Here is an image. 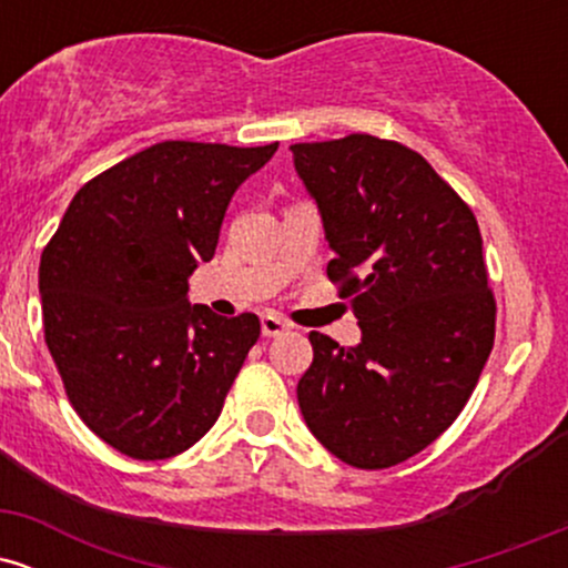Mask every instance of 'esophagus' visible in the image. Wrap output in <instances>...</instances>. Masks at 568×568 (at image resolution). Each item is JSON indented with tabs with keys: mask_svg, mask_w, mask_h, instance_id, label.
<instances>
[{
	"mask_svg": "<svg viewBox=\"0 0 568 568\" xmlns=\"http://www.w3.org/2000/svg\"><path fill=\"white\" fill-rule=\"evenodd\" d=\"M288 331V323L277 315H262V334L264 336H283Z\"/></svg>",
	"mask_w": 568,
	"mask_h": 568,
	"instance_id": "esophagus-1",
	"label": "esophagus"
}]
</instances>
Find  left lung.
<instances>
[{
    "instance_id": "1",
    "label": "left lung",
    "mask_w": 568,
    "mask_h": 568,
    "mask_svg": "<svg viewBox=\"0 0 568 568\" xmlns=\"http://www.w3.org/2000/svg\"><path fill=\"white\" fill-rule=\"evenodd\" d=\"M291 152L361 325L355 347L312 331L298 408L342 462L393 467L452 427L494 347L478 221L403 143L352 133Z\"/></svg>"
}]
</instances>
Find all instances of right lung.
<instances>
[{
    "instance_id": "add662e5",
    "label": "right lung",
    "mask_w": 568,
    "mask_h": 568,
    "mask_svg": "<svg viewBox=\"0 0 568 568\" xmlns=\"http://www.w3.org/2000/svg\"><path fill=\"white\" fill-rule=\"evenodd\" d=\"M275 152L154 143L88 181L42 251L44 342L80 419L120 454L168 459L216 425L262 323L189 304V277Z\"/></svg>"
}]
</instances>
